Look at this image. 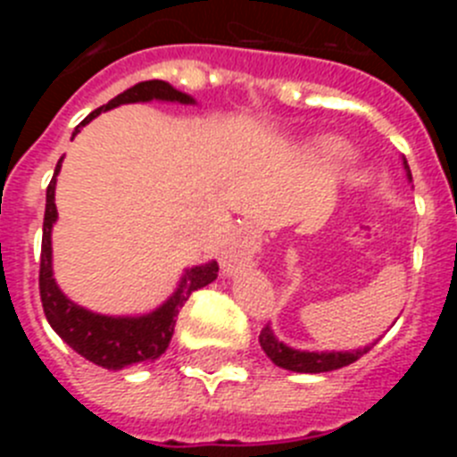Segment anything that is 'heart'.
<instances>
[{"instance_id":"heart-1","label":"heart","mask_w":457,"mask_h":457,"mask_svg":"<svg viewBox=\"0 0 457 457\" xmlns=\"http://www.w3.org/2000/svg\"><path fill=\"white\" fill-rule=\"evenodd\" d=\"M325 151L334 157H345L348 155V148L343 146V144H337V141H327Z\"/></svg>"}]
</instances>
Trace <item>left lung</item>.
<instances>
[{
    "label": "left lung",
    "instance_id": "1",
    "mask_svg": "<svg viewBox=\"0 0 457 457\" xmlns=\"http://www.w3.org/2000/svg\"><path fill=\"white\" fill-rule=\"evenodd\" d=\"M403 167H405L407 171V180L411 183V171L405 157H403ZM258 343H261V348L265 350V354L272 359V364H277L278 369L295 370V373H327V370L343 369V366H350L353 361H357V359L361 357V354L369 353L378 341L359 350H350V353L348 350H345V353H306V350H295L290 348V345H286L284 341H278V338L274 337L272 329H270V325H265L263 329H261Z\"/></svg>",
    "mask_w": 457,
    "mask_h": 457
}]
</instances>
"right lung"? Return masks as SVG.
Masks as SVG:
<instances>
[{
  "mask_svg": "<svg viewBox=\"0 0 457 457\" xmlns=\"http://www.w3.org/2000/svg\"><path fill=\"white\" fill-rule=\"evenodd\" d=\"M148 100L194 104L192 96L173 88L171 84L162 82V79H148V82H139L128 88V91L119 93L107 104L91 112L79 125H87L100 112L114 109L119 104L148 103ZM79 125L75 128L72 137L79 132ZM62 162L63 157L56 162L54 176L47 185L43 245H40L38 288L47 322L75 353L107 370H120L125 366L139 364V361H155L169 348L176 318H179L185 302L189 300V295L194 290L212 284L217 278V272H220V265H217V261H210V263L194 265V268L185 270L176 293L162 306H157L155 311L144 313V316H100V313H93V311L71 302L62 293V288L56 286L54 277H52V226H54L56 215H59L54 204V187Z\"/></svg>",
  "mask_w": 457,
  "mask_h": 457,
  "instance_id": "add662e5",
  "label": "right lung"
}]
</instances>
